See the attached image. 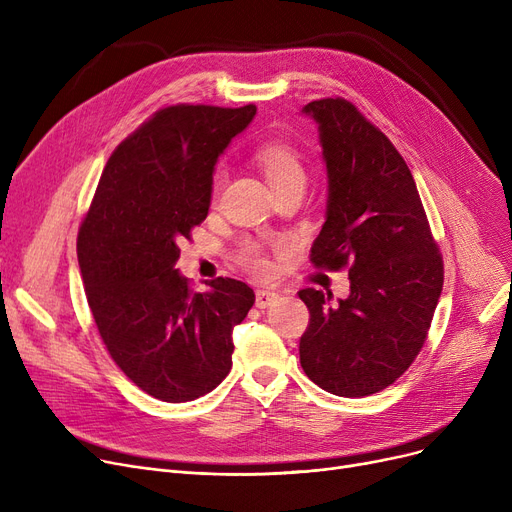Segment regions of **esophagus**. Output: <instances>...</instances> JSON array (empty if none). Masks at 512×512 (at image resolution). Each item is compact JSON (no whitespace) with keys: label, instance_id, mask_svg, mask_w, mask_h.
I'll return each instance as SVG.
<instances>
[{"label":"esophagus","instance_id":"esophagus-1","mask_svg":"<svg viewBox=\"0 0 512 512\" xmlns=\"http://www.w3.org/2000/svg\"><path fill=\"white\" fill-rule=\"evenodd\" d=\"M276 301H278V292H274V290H257V294H255V307L257 309L270 307Z\"/></svg>","mask_w":512,"mask_h":512}]
</instances>
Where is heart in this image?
Instances as JSON below:
<instances>
[{"instance_id":"1","label":"heart","mask_w":512,"mask_h":512,"mask_svg":"<svg viewBox=\"0 0 512 512\" xmlns=\"http://www.w3.org/2000/svg\"><path fill=\"white\" fill-rule=\"evenodd\" d=\"M257 164L261 166L265 178L270 180L274 188H280L290 182H305V166L299 153L284 143H265L255 151ZM240 261L245 263L251 272L261 274L267 270V263L255 247H245L240 253Z\"/></svg>"}]
</instances>
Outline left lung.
Wrapping results in <instances>:
<instances>
[{
    "label": "left lung",
    "mask_w": 512,
    "mask_h": 512,
    "mask_svg": "<svg viewBox=\"0 0 512 512\" xmlns=\"http://www.w3.org/2000/svg\"><path fill=\"white\" fill-rule=\"evenodd\" d=\"M328 166V218L309 259L348 270L351 294L299 292L309 326L301 367L319 388L363 398L394 384L421 353L444 284V261L413 174L386 134L344 97L315 99Z\"/></svg>",
    "instance_id": "8db88e82"
}]
</instances>
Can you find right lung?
Instances as JSON below:
<instances>
[{"label":"right lung","mask_w":512,"mask_h":512,"mask_svg":"<svg viewBox=\"0 0 512 512\" xmlns=\"http://www.w3.org/2000/svg\"><path fill=\"white\" fill-rule=\"evenodd\" d=\"M257 107L166 105L114 149L80 222L76 255L99 336L126 378L164 402L195 400L232 367V330L255 303L249 284L193 292L176 270L180 240L209 211L213 166Z\"/></svg>","instance_id":"add662e5"}]
</instances>
